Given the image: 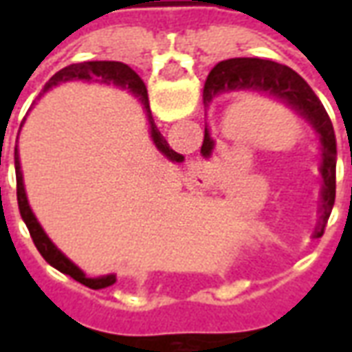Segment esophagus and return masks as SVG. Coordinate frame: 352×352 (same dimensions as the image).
I'll return each instance as SVG.
<instances>
[{
  "label": "esophagus",
  "mask_w": 352,
  "mask_h": 352,
  "mask_svg": "<svg viewBox=\"0 0 352 352\" xmlns=\"http://www.w3.org/2000/svg\"><path fill=\"white\" fill-rule=\"evenodd\" d=\"M188 183L196 188H207L209 186V177L206 175V171H192L188 175Z\"/></svg>",
  "instance_id": "esophagus-1"
}]
</instances>
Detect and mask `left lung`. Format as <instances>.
<instances>
[{
	"instance_id": "8db88e82",
	"label": "left lung",
	"mask_w": 352,
	"mask_h": 352,
	"mask_svg": "<svg viewBox=\"0 0 352 352\" xmlns=\"http://www.w3.org/2000/svg\"><path fill=\"white\" fill-rule=\"evenodd\" d=\"M260 92L272 96L275 100L287 103L296 115L309 124L315 131L320 145V175H322V190H320V217L315 228V237L324 234L328 217L332 213L336 199V133L330 116L322 107L315 92L305 80L288 65L277 64L262 58H230L214 65L207 75L204 87V103L209 105L221 94L232 92ZM214 151V139L206 124V135L201 145V156L211 158Z\"/></svg>"
}]
</instances>
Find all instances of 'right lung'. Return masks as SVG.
<instances>
[{"label":"right lung","mask_w":352,"mask_h":352,"mask_svg":"<svg viewBox=\"0 0 352 352\" xmlns=\"http://www.w3.org/2000/svg\"><path fill=\"white\" fill-rule=\"evenodd\" d=\"M69 80H85V82H103V85H113V87L126 88L130 90L145 109L146 120H148V130H151V139L156 145V148L160 151L168 160L171 162H183V154L175 153L173 148H169L168 141L164 139L160 130L156 128L154 124L153 113H151V105H148V94H146L145 82L141 80L138 73L131 69L130 65L122 64V62H80V64H72L60 69V72L52 77V79L45 85L43 94L50 90L52 87H58L62 82H69ZM14 168H16V199H19V209L22 219L26 222L28 230H30V236L34 239L37 251L41 252V256L50 265H54L58 272L69 275L75 280H79L80 285H85L94 290H100V288L111 287L116 283V275H101V277H87V273L80 270L79 265H75L72 260L65 256L64 252L58 249L56 245L50 241V237L45 234V230L41 228L39 221L35 219L32 207L28 204L26 188H24V177H22V168H20V156H19V145L14 146Z\"/></svg>","instance_id":"1"}]
</instances>
